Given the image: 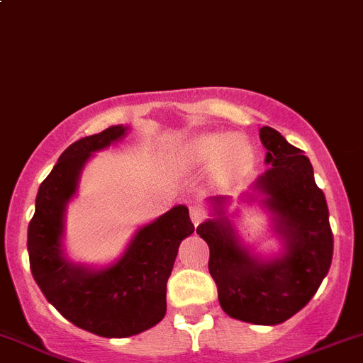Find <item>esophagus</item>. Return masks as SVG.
I'll return each instance as SVG.
<instances>
[{
	"mask_svg": "<svg viewBox=\"0 0 363 363\" xmlns=\"http://www.w3.org/2000/svg\"><path fill=\"white\" fill-rule=\"evenodd\" d=\"M189 216H191V221L195 223V225H200V223H202L203 219L207 218L205 211H203V208H200V207H191V208H189Z\"/></svg>",
	"mask_w": 363,
	"mask_h": 363,
	"instance_id": "34e87169",
	"label": "esophagus"
}]
</instances>
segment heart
Here are the masks:
<instances>
[{
	"instance_id": "1",
	"label": "heart",
	"mask_w": 363,
	"mask_h": 363,
	"mask_svg": "<svg viewBox=\"0 0 363 363\" xmlns=\"http://www.w3.org/2000/svg\"><path fill=\"white\" fill-rule=\"evenodd\" d=\"M184 156L191 163H208L219 156L223 167L230 170H239L251 163L252 149L244 137L230 138L226 135L208 133L193 138L186 145Z\"/></svg>"
}]
</instances>
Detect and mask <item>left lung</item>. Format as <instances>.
<instances>
[{
	"mask_svg": "<svg viewBox=\"0 0 363 363\" xmlns=\"http://www.w3.org/2000/svg\"><path fill=\"white\" fill-rule=\"evenodd\" d=\"M259 138L270 167L256 188L270 196L269 207L279 216L277 233L286 240V252L270 262L251 258L237 244L225 218L208 219L196 233L211 250L208 272L223 311L247 323L277 325L298 313L318 291L330 269L334 235L309 158L274 128L263 126Z\"/></svg>",
	"mask_w": 363,
	"mask_h": 363,
	"instance_id": "8db88e82",
	"label": "left lung"
}]
</instances>
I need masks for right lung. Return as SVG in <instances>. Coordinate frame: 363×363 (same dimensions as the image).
<instances>
[{
	"label": "right lung",
	"mask_w": 363,
	"mask_h": 363,
	"mask_svg": "<svg viewBox=\"0 0 363 363\" xmlns=\"http://www.w3.org/2000/svg\"><path fill=\"white\" fill-rule=\"evenodd\" d=\"M124 126L73 142L60 156L36 195L28 226L29 267L45 298L75 327L101 337H130L155 327L167 313V281L182 239L195 232L184 205L138 230L123 258L101 270L63 258L65 205L91 152L124 137Z\"/></svg>",
	"instance_id": "right-lung-1"
}]
</instances>
